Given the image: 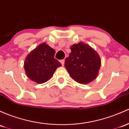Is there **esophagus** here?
Segmentation results:
<instances>
[{"instance_id": "34e87169", "label": "esophagus", "mask_w": 129, "mask_h": 129, "mask_svg": "<svg viewBox=\"0 0 129 129\" xmlns=\"http://www.w3.org/2000/svg\"><path fill=\"white\" fill-rule=\"evenodd\" d=\"M60 63H62V66H63V65H64V62H65L64 59H62V60H60Z\"/></svg>"}]
</instances>
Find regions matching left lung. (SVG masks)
Segmentation results:
<instances>
[{
    "label": "left lung",
    "mask_w": 129,
    "mask_h": 129,
    "mask_svg": "<svg viewBox=\"0 0 129 129\" xmlns=\"http://www.w3.org/2000/svg\"><path fill=\"white\" fill-rule=\"evenodd\" d=\"M71 53L65 60V67L69 75L79 83L87 84L98 75L101 65L99 54L83 43L72 45Z\"/></svg>",
    "instance_id": "left-lung-1"
}]
</instances>
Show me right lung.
<instances>
[{"instance_id": "obj_1", "label": "right lung", "mask_w": 129, "mask_h": 129, "mask_svg": "<svg viewBox=\"0 0 129 129\" xmlns=\"http://www.w3.org/2000/svg\"><path fill=\"white\" fill-rule=\"evenodd\" d=\"M56 51L49 45L43 43L27 55L24 62L27 76L37 83H43L53 75L62 64L54 58Z\"/></svg>"}]
</instances>
